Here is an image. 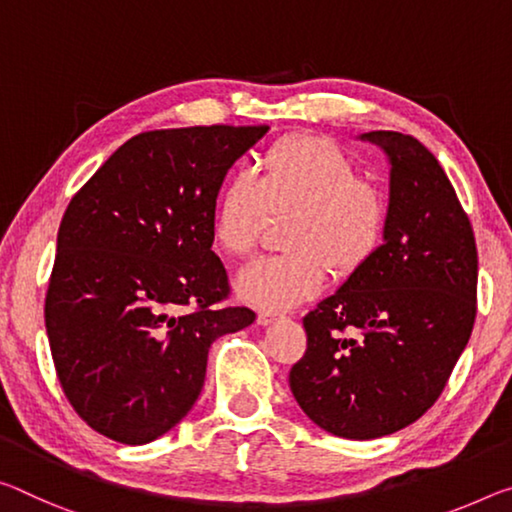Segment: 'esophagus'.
<instances>
[{
    "label": "esophagus",
    "mask_w": 512,
    "mask_h": 512,
    "mask_svg": "<svg viewBox=\"0 0 512 512\" xmlns=\"http://www.w3.org/2000/svg\"><path fill=\"white\" fill-rule=\"evenodd\" d=\"M273 321H278V314H275V312H259L257 314L259 326H271Z\"/></svg>",
    "instance_id": "obj_1"
}]
</instances>
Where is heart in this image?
Wrapping results in <instances>:
<instances>
[{"mask_svg":"<svg viewBox=\"0 0 512 512\" xmlns=\"http://www.w3.org/2000/svg\"><path fill=\"white\" fill-rule=\"evenodd\" d=\"M271 216H291V253L241 266L234 291L259 310H289L323 289L330 269L360 271L383 246L387 202L364 182L355 161L316 136L287 139L266 152L257 175L237 173L218 193L212 239L227 255L255 248Z\"/></svg>","mask_w":512,"mask_h":512,"instance_id":"b5f03b06","label":"heart"}]
</instances>
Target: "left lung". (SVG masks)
<instances>
[{"label":"left lung","instance_id":"8db88e82","mask_svg":"<svg viewBox=\"0 0 512 512\" xmlns=\"http://www.w3.org/2000/svg\"><path fill=\"white\" fill-rule=\"evenodd\" d=\"M389 161L383 246L303 319L307 351L289 371L316 426L376 440L437 401L476 319L474 230L449 177L415 136L369 132Z\"/></svg>","mask_w":512,"mask_h":512}]
</instances>
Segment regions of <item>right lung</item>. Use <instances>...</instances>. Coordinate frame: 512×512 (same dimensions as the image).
<instances>
[{
  "instance_id": "obj_1",
  "label": "right lung",
  "mask_w": 512,
  "mask_h": 512,
  "mask_svg": "<svg viewBox=\"0 0 512 512\" xmlns=\"http://www.w3.org/2000/svg\"><path fill=\"white\" fill-rule=\"evenodd\" d=\"M266 129L143 132L70 200L45 328L63 392L93 431L123 444L168 433L200 396L212 344L255 321L248 307H218L230 287L212 212Z\"/></svg>"
}]
</instances>
